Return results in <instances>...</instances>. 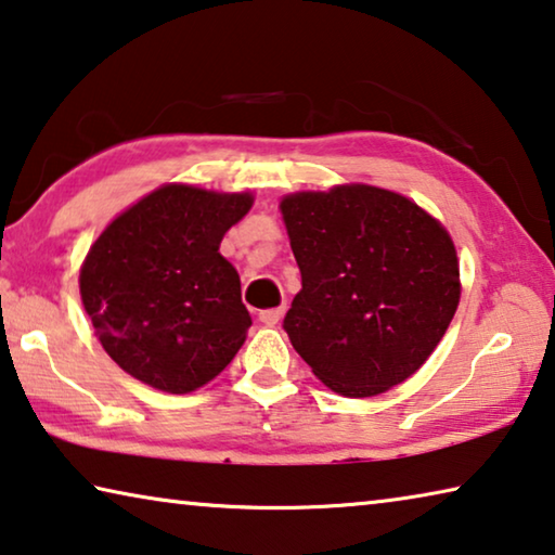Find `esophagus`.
Listing matches in <instances>:
<instances>
[{
  "instance_id": "obj_1",
  "label": "esophagus",
  "mask_w": 555,
  "mask_h": 555,
  "mask_svg": "<svg viewBox=\"0 0 555 555\" xmlns=\"http://www.w3.org/2000/svg\"><path fill=\"white\" fill-rule=\"evenodd\" d=\"M281 315H284V309H263V311H259V321L263 323V325H276L279 321H281Z\"/></svg>"
}]
</instances>
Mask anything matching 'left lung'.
I'll use <instances>...</instances> for the list:
<instances>
[{
    "label": "left lung",
    "mask_w": 555,
    "mask_h": 555,
    "mask_svg": "<svg viewBox=\"0 0 555 555\" xmlns=\"http://www.w3.org/2000/svg\"><path fill=\"white\" fill-rule=\"evenodd\" d=\"M279 209L301 269L284 328L313 375L346 398H375L415 375L462 296L447 227L363 182L292 192Z\"/></svg>",
    "instance_id": "obj_1"
}]
</instances>
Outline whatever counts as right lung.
<instances>
[{
	"label": "right lung",
	"mask_w": 555,
	"mask_h": 555,
	"mask_svg": "<svg viewBox=\"0 0 555 555\" xmlns=\"http://www.w3.org/2000/svg\"><path fill=\"white\" fill-rule=\"evenodd\" d=\"M251 205L249 190L167 182L91 244L78 274L83 309L105 353L135 380L195 392L240 353L251 315L219 244Z\"/></svg>",
	"instance_id": "right-lung-1"
}]
</instances>
